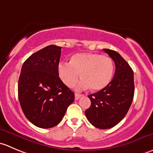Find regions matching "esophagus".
Returning a JSON list of instances; mask_svg holds the SVG:
<instances>
[{"instance_id":"obj_1","label":"esophagus","mask_w":153,"mask_h":153,"mask_svg":"<svg viewBox=\"0 0 153 153\" xmlns=\"http://www.w3.org/2000/svg\"><path fill=\"white\" fill-rule=\"evenodd\" d=\"M81 96H82V94H79V93H75V100H78V99H79V98L81 97Z\"/></svg>"}]
</instances>
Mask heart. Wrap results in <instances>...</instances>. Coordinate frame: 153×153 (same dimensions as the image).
<instances>
[{"label": "heart", "mask_w": 153, "mask_h": 153, "mask_svg": "<svg viewBox=\"0 0 153 153\" xmlns=\"http://www.w3.org/2000/svg\"><path fill=\"white\" fill-rule=\"evenodd\" d=\"M114 69V62L109 56L92 52L74 54L70 62H60L57 66L59 77L68 87L76 84L81 74L83 79L78 89L90 87L93 91L102 90L109 84Z\"/></svg>", "instance_id": "1"}]
</instances>
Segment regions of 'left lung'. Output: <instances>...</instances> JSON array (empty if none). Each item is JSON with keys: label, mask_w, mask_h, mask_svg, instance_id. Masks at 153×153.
<instances>
[{"label": "left lung", "mask_w": 153, "mask_h": 153, "mask_svg": "<svg viewBox=\"0 0 153 153\" xmlns=\"http://www.w3.org/2000/svg\"><path fill=\"white\" fill-rule=\"evenodd\" d=\"M112 58L116 69L112 81L98 93L89 95L91 105L85 111L89 122L107 129L117 125L126 115L134 93V72L117 51L103 49Z\"/></svg>", "instance_id": "left-lung-1"}]
</instances>
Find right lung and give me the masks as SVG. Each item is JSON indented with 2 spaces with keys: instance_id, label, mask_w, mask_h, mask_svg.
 Wrapping results in <instances>:
<instances>
[{
  "instance_id": "1",
  "label": "right lung",
  "mask_w": 153,
  "mask_h": 153,
  "mask_svg": "<svg viewBox=\"0 0 153 153\" xmlns=\"http://www.w3.org/2000/svg\"><path fill=\"white\" fill-rule=\"evenodd\" d=\"M61 48L51 45L36 51L25 60L21 70L19 102L27 119L39 128L57 126L75 99L73 92L59 78Z\"/></svg>"
}]
</instances>
